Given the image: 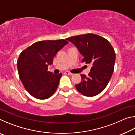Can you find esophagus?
I'll use <instances>...</instances> for the list:
<instances>
[{
    "mask_svg": "<svg viewBox=\"0 0 135 135\" xmlns=\"http://www.w3.org/2000/svg\"><path fill=\"white\" fill-rule=\"evenodd\" d=\"M65 74H68V75H73V73H70V72H69V71H65Z\"/></svg>",
    "mask_w": 135,
    "mask_h": 135,
    "instance_id": "34e87169",
    "label": "esophagus"
}]
</instances>
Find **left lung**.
Wrapping results in <instances>:
<instances>
[{
    "label": "left lung",
    "instance_id": "left-lung-1",
    "mask_svg": "<svg viewBox=\"0 0 135 135\" xmlns=\"http://www.w3.org/2000/svg\"><path fill=\"white\" fill-rule=\"evenodd\" d=\"M76 46L83 56L81 62L92 65L88 76L81 74L77 90L86 97H94L104 90L114 71L115 53L108 40L92 33L66 38Z\"/></svg>",
    "mask_w": 135,
    "mask_h": 135
}]
</instances>
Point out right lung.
<instances>
[{
  "instance_id": "add662e5",
  "label": "right lung",
  "mask_w": 135,
  "mask_h": 135,
  "mask_svg": "<svg viewBox=\"0 0 135 135\" xmlns=\"http://www.w3.org/2000/svg\"><path fill=\"white\" fill-rule=\"evenodd\" d=\"M68 42L64 39L39 41L20 54L17 61L20 79L32 97L46 99L56 90L62 73L55 74L47 71L53 58Z\"/></svg>"
}]
</instances>
